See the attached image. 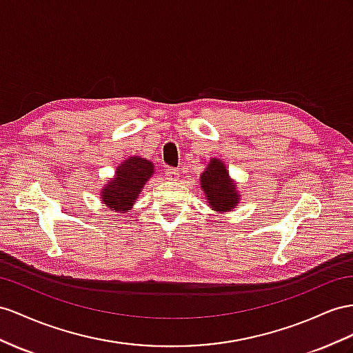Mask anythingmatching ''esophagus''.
Wrapping results in <instances>:
<instances>
[{"mask_svg":"<svg viewBox=\"0 0 353 353\" xmlns=\"http://www.w3.org/2000/svg\"><path fill=\"white\" fill-rule=\"evenodd\" d=\"M165 176H167V179L168 180H177L179 177H180V173H179V170H176V168H165Z\"/></svg>","mask_w":353,"mask_h":353,"instance_id":"1","label":"esophagus"}]
</instances>
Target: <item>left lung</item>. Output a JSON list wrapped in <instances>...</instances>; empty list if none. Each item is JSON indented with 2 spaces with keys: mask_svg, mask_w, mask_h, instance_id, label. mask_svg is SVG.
Returning <instances> with one entry per match:
<instances>
[{
  "mask_svg": "<svg viewBox=\"0 0 353 353\" xmlns=\"http://www.w3.org/2000/svg\"><path fill=\"white\" fill-rule=\"evenodd\" d=\"M201 189L216 212H231L240 201V195L232 182L227 167L221 159L212 158L204 173L201 174Z\"/></svg>",
  "mask_w": 353,
  "mask_h": 353,
  "instance_id": "obj_1",
  "label": "left lung"
}]
</instances>
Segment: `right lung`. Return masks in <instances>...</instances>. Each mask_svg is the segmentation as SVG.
Listing matches in <instances>:
<instances>
[{"label": "right lung", "instance_id": "1", "mask_svg": "<svg viewBox=\"0 0 353 353\" xmlns=\"http://www.w3.org/2000/svg\"><path fill=\"white\" fill-rule=\"evenodd\" d=\"M153 174V164L140 157H130L116 168V174L104 185L101 200L108 210L128 212L143 186Z\"/></svg>", "mask_w": 353, "mask_h": 353}]
</instances>
